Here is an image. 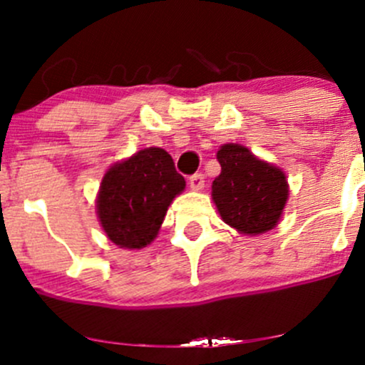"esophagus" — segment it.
<instances>
[{"instance_id": "1", "label": "esophagus", "mask_w": 365, "mask_h": 365, "mask_svg": "<svg viewBox=\"0 0 365 365\" xmlns=\"http://www.w3.org/2000/svg\"><path fill=\"white\" fill-rule=\"evenodd\" d=\"M189 185H190V189H194V190L203 189V187H205V175H203V173H196V175L190 176Z\"/></svg>"}]
</instances>
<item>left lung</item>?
<instances>
[{"label": "left lung", "mask_w": 365, "mask_h": 365, "mask_svg": "<svg viewBox=\"0 0 365 365\" xmlns=\"http://www.w3.org/2000/svg\"><path fill=\"white\" fill-rule=\"evenodd\" d=\"M217 159L220 175L213 180L212 196L224 222L245 235L272 230L288 200L284 173L233 143L224 145Z\"/></svg>", "instance_id": "8db88e82"}]
</instances>
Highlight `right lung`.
<instances>
[{
	"mask_svg": "<svg viewBox=\"0 0 365 365\" xmlns=\"http://www.w3.org/2000/svg\"><path fill=\"white\" fill-rule=\"evenodd\" d=\"M185 189V178L162 148H145L104 175L97 210L113 244L143 249L157 237L168 206Z\"/></svg>",
	"mask_w": 365,
	"mask_h": 365,
	"instance_id": "obj_1",
	"label": "right lung"
}]
</instances>
